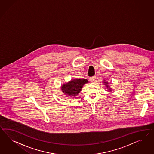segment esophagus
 <instances>
[{"label":"esophagus","mask_w":154,"mask_h":154,"mask_svg":"<svg viewBox=\"0 0 154 154\" xmlns=\"http://www.w3.org/2000/svg\"><path fill=\"white\" fill-rule=\"evenodd\" d=\"M90 81H91V82H95V81H96V79H97V78H96V77L95 76H93V77H91L90 79Z\"/></svg>","instance_id":"1"}]
</instances>
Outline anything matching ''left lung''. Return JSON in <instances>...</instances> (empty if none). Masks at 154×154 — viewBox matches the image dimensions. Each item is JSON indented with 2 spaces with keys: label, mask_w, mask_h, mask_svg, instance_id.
Returning <instances> with one entry per match:
<instances>
[{
  "label": "left lung",
  "mask_w": 154,
  "mask_h": 154,
  "mask_svg": "<svg viewBox=\"0 0 154 154\" xmlns=\"http://www.w3.org/2000/svg\"><path fill=\"white\" fill-rule=\"evenodd\" d=\"M104 82V83H105V84H107V82ZM107 88H109V90H111V89H109V88H108V85H107Z\"/></svg>",
  "instance_id": "obj_1"
}]
</instances>
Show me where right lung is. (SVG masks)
Masks as SVG:
<instances>
[{"label": "right lung", "mask_w": 154, "mask_h": 154, "mask_svg": "<svg viewBox=\"0 0 154 154\" xmlns=\"http://www.w3.org/2000/svg\"><path fill=\"white\" fill-rule=\"evenodd\" d=\"M86 79H75L61 86L63 93L70 97H75L81 91L85 84L88 83Z\"/></svg>", "instance_id": "1"}]
</instances>
